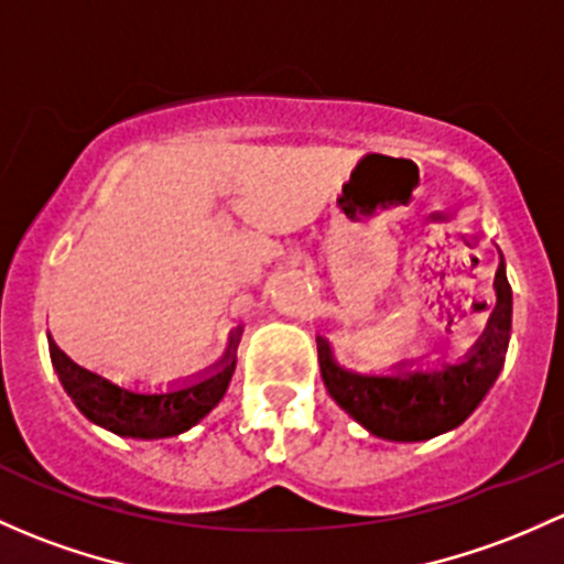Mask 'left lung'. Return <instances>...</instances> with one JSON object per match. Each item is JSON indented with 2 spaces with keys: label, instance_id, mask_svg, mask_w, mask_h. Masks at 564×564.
<instances>
[{
  "label": "left lung",
  "instance_id": "left-lung-1",
  "mask_svg": "<svg viewBox=\"0 0 564 564\" xmlns=\"http://www.w3.org/2000/svg\"><path fill=\"white\" fill-rule=\"evenodd\" d=\"M497 305L491 311L481 340L454 365L441 370H402L397 376H361L332 359V348L318 337V365L332 400L387 441H430L454 430L476 411L495 387L506 365L513 324V294L506 278V264L495 275Z\"/></svg>",
  "mask_w": 564,
  "mask_h": 564
}]
</instances>
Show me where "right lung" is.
Wrapping results in <instances>:
<instances>
[{"mask_svg": "<svg viewBox=\"0 0 564 564\" xmlns=\"http://www.w3.org/2000/svg\"><path fill=\"white\" fill-rule=\"evenodd\" d=\"M237 337H240V329L229 337L227 354L203 378L177 389L159 391V394H140V391L116 387V383L83 370L56 346H51V361L64 391L73 397L88 422L105 426L121 437L159 441V437H173L192 430L221 402L235 372Z\"/></svg>", "mask_w": 564, "mask_h": 564, "instance_id": "obj_1", "label": "right lung"}]
</instances>
